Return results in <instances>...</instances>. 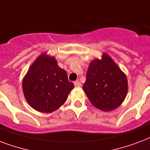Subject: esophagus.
<instances>
[{"mask_svg":"<svg viewBox=\"0 0 150 150\" xmlns=\"http://www.w3.org/2000/svg\"><path fill=\"white\" fill-rule=\"evenodd\" d=\"M74 84H75V86H76V87H80L82 86V83H80V81H75Z\"/></svg>","mask_w":150,"mask_h":150,"instance_id":"1","label":"esophagus"}]
</instances>
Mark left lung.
<instances>
[{"mask_svg":"<svg viewBox=\"0 0 150 150\" xmlns=\"http://www.w3.org/2000/svg\"><path fill=\"white\" fill-rule=\"evenodd\" d=\"M83 89L91 104L98 109L109 112L118 108L127 93V79L108 55L92 60L86 72Z\"/></svg>","mask_w":150,"mask_h":150,"instance_id":"8db88e82","label":"left lung"}]
</instances>
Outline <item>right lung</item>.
<instances>
[{"instance_id":"add662e5","label":"right lung","mask_w":150,"mask_h":150,"mask_svg":"<svg viewBox=\"0 0 150 150\" xmlns=\"http://www.w3.org/2000/svg\"><path fill=\"white\" fill-rule=\"evenodd\" d=\"M74 87L67 72L53 57L42 53L30 67L23 80L24 97L30 105L41 112H52L64 104Z\"/></svg>"}]
</instances>
